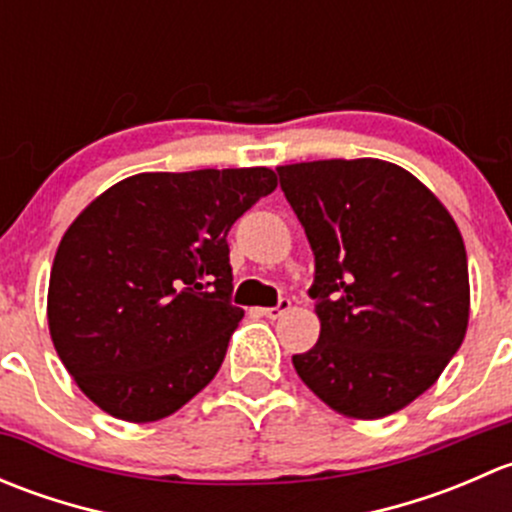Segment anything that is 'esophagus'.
Segmentation results:
<instances>
[{
    "instance_id": "34e87169",
    "label": "esophagus",
    "mask_w": 512,
    "mask_h": 512,
    "mask_svg": "<svg viewBox=\"0 0 512 512\" xmlns=\"http://www.w3.org/2000/svg\"><path fill=\"white\" fill-rule=\"evenodd\" d=\"M289 307H292V302H289V299H280V304H277V307H265V309H260V312L265 314L267 319H277V317H282L285 312H289Z\"/></svg>"
}]
</instances>
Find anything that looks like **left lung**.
Listing matches in <instances>:
<instances>
[{
  "label": "left lung",
  "instance_id": "8db88e82",
  "mask_svg": "<svg viewBox=\"0 0 512 512\" xmlns=\"http://www.w3.org/2000/svg\"><path fill=\"white\" fill-rule=\"evenodd\" d=\"M277 173L317 265L319 339L292 356L299 379L347 418L406 409L466 337L471 285L456 220L389 160H312Z\"/></svg>",
  "mask_w": 512,
  "mask_h": 512
}]
</instances>
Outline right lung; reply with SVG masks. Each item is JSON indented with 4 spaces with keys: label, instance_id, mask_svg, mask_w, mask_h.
<instances>
[{
    "label": "right lung",
    "instance_id": "obj_1",
    "mask_svg": "<svg viewBox=\"0 0 512 512\" xmlns=\"http://www.w3.org/2000/svg\"><path fill=\"white\" fill-rule=\"evenodd\" d=\"M275 188L270 168L138 173L81 210L51 265L46 319L98 409L160 421L215 379L245 314L230 304L227 232Z\"/></svg>",
    "mask_w": 512,
    "mask_h": 512
}]
</instances>
